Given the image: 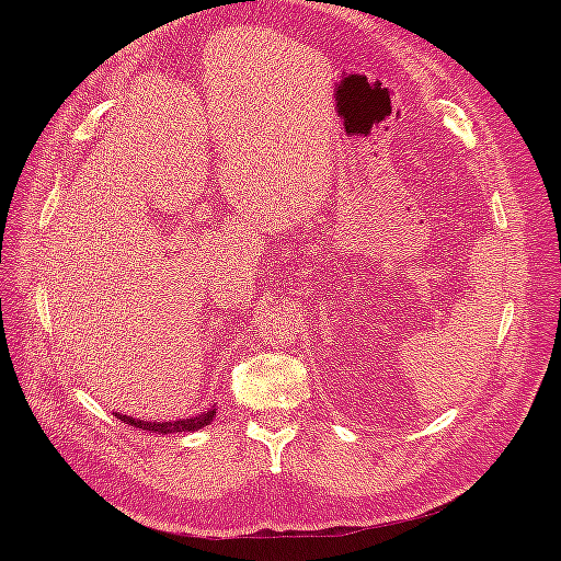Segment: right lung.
I'll return each mask as SVG.
<instances>
[{"instance_id": "obj_1", "label": "right lung", "mask_w": 561, "mask_h": 561, "mask_svg": "<svg viewBox=\"0 0 561 561\" xmlns=\"http://www.w3.org/2000/svg\"><path fill=\"white\" fill-rule=\"evenodd\" d=\"M215 407H210L208 411H204L202 415H195V417H186V420H175V422H146V420H135V417H128V415H122V413H115L117 420L126 422L128 426H135V428H141V431H148V433H162V435H169V433H193V431H199L204 426H208L215 417Z\"/></svg>"}]
</instances>
